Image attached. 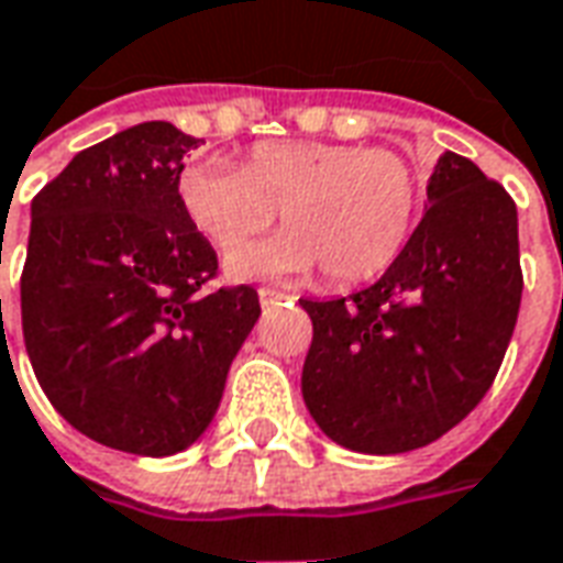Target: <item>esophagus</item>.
<instances>
[{
    "label": "esophagus",
    "mask_w": 563,
    "mask_h": 563,
    "mask_svg": "<svg viewBox=\"0 0 563 563\" xmlns=\"http://www.w3.org/2000/svg\"><path fill=\"white\" fill-rule=\"evenodd\" d=\"M257 297H261V306H275V302L290 300V297H285V294H278V290H269V288L257 290Z\"/></svg>",
    "instance_id": "obj_1"
}]
</instances>
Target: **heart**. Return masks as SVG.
<instances>
[{
	"label": "heart",
	"instance_id": "1",
	"mask_svg": "<svg viewBox=\"0 0 563 563\" xmlns=\"http://www.w3.org/2000/svg\"><path fill=\"white\" fill-rule=\"evenodd\" d=\"M178 199L197 230L230 249L282 209L278 236L227 254L230 278H300L318 266L333 285L388 269L418 214V175L400 154L345 142H263L236 163L190 161Z\"/></svg>",
	"mask_w": 563,
	"mask_h": 563
}]
</instances>
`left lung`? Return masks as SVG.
Listing matches in <instances>:
<instances>
[{
    "mask_svg": "<svg viewBox=\"0 0 563 563\" xmlns=\"http://www.w3.org/2000/svg\"><path fill=\"white\" fill-rule=\"evenodd\" d=\"M518 302L516 202L445 151L424 218L376 285L349 300H300L314 330L302 364L309 416L361 454L440 440L492 388Z\"/></svg>",
    "mask_w": 563,
    "mask_h": 563,
    "instance_id": "obj_1",
    "label": "left lung"
}]
</instances>
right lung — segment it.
<instances>
[{"label": "right lung", "mask_w": 563, "mask_h": 563, "mask_svg": "<svg viewBox=\"0 0 563 563\" xmlns=\"http://www.w3.org/2000/svg\"><path fill=\"white\" fill-rule=\"evenodd\" d=\"M202 139L147 121L75 154L33 199L20 278L38 385L84 437L169 457L206 433L261 318L254 288L209 294L218 257L178 199Z\"/></svg>", "instance_id": "add662e5"}]
</instances>
